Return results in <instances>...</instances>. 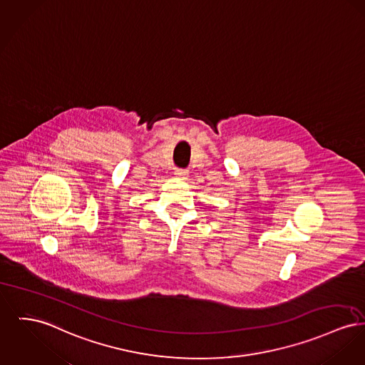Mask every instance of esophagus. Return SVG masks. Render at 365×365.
Returning a JSON list of instances; mask_svg holds the SVG:
<instances>
[{"label": "esophagus", "mask_w": 365, "mask_h": 365, "mask_svg": "<svg viewBox=\"0 0 365 365\" xmlns=\"http://www.w3.org/2000/svg\"><path fill=\"white\" fill-rule=\"evenodd\" d=\"M175 176L185 180V179H187V176H189V171H187V170H176V171H175Z\"/></svg>", "instance_id": "34e87169"}]
</instances>
